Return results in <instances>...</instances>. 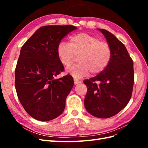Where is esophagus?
Returning a JSON list of instances; mask_svg holds the SVG:
<instances>
[{
  "label": "esophagus",
  "instance_id": "esophagus-1",
  "mask_svg": "<svg viewBox=\"0 0 148 148\" xmlns=\"http://www.w3.org/2000/svg\"><path fill=\"white\" fill-rule=\"evenodd\" d=\"M82 83V81H79V80H78V79H76V78H75L74 79V84L76 85V84H79V83Z\"/></svg>",
  "mask_w": 148,
  "mask_h": 148
}]
</instances>
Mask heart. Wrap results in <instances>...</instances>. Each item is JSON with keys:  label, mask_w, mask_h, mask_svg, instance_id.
Instances as JSON below:
<instances>
[{"label": "heart", "mask_w": 148, "mask_h": 148, "mask_svg": "<svg viewBox=\"0 0 148 148\" xmlns=\"http://www.w3.org/2000/svg\"><path fill=\"white\" fill-rule=\"evenodd\" d=\"M57 53L60 63L65 67L73 64L75 56H78L79 64L70 67L68 71L73 77L79 78L104 71L108 66L112 57V49L107 42L101 41L95 36L78 33L71 36L69 42H60Z\"/></svg>", "instance_id": "b5f03b06"}]
</instances>
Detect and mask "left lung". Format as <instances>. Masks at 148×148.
Segmentation results:
<instances>
[{
    "mask_svg": "<svg viewBox=\"0 0 148 148\" xmlns=\"http://www.w3.org/2000/svg\"><path fill=\"white\" fill-rule=\"evenodd\" d=\"M112 49L106 69L96 77L83 82L88 88L84 104L86 110L97 118L107 119L117 114L130 100L134 83L133 62L124 44L104 29Z\"/></svg>",
    "mask_w": 148,
    "mask_h": 148,
    "instance_id": "8db88e82",
    "label": "left lung"
}]
</instances>
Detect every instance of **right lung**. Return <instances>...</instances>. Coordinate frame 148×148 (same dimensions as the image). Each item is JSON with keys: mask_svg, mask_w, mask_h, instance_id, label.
<instances>
[{"mask_svg": "<svg viewBox=\"0 0 148 148\" xmlns=\"http://www.w3.org/2000/svg\"><path fill=\"white\" fill-rule=\"evenodd\" d=\"M77 28L49 25L39 28L22 46L15 69V88L22 106L39 121L59 117L73 86L70 75L56 79L64 70L57 49L62 39Z\"/></svg>", "mask_w": 148, "mask_h": 148, "instance_id": "right-lung-1", "label": "right lung"}]
</instances>
